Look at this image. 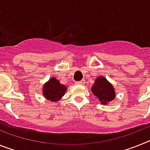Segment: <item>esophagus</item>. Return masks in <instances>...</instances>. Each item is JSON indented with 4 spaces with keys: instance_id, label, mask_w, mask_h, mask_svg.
<instances>
[{
    "instance_id": "esophagus-1",
    "label": "esophagus",
    "mask_w": 150,
    "mask_h": 150,
    "mask_svg": "<svg viewBox=\"0 0 150 150\" xmlns=\"http://www.w3.org/2000/svg\"><path fill=\"white\" fill-rule=\"evenodd\" d=\"M76 84H79V85H82L84 83V81L83 80H81V81H78V82H76Z\"/></svg>"
}]
</instances>
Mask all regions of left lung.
I'll return each mask as SVG.
<instances>
[{"label":"left lung","mask_w":150,"mask_h":150,"mask_svg":"<svg viewBox=\"0 0 150 150\" xmlns=\"http://www.w3.org/2000/svg\"><path fill=\"white\" fill-rule=\"evenodd\" d=\"M91 90L100 104L104 105H107L116 98V91L112 85L103 76H98L95 79Z\"/></svg>","instance_id":"8db88e82"}]
</instances>
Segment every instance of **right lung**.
I'll return each mask as SVG.
<instances>
[{
    "label": "right lung",
    "mask_w": 150,
    "mask_h": 150,
    "mask_svg": "<svg viewBox=\"0 0 150 150\" xmlns=\"http://www.w3.org/2000/svg\"><path fill=\"white\" fill-rule=\"evenodd\" d=\"M67 88L55 77H51L43 86V95L52 102L59 101L64 95Z\"/></svg>",
    "instance_id": "add662e5"
}]
</instances>
